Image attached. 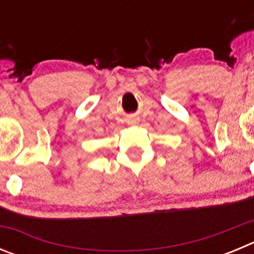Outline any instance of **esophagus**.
I'll use <instances>...</instances> for the list:
<instances>
[{
	"instance_id": "esophagus-1",
	"label": "esophagus",
	"mask_w": 254,
	"mask_h": 254,
	"mask_svg": "<svg viewBox=\"0 0 254 254\" xmlns=\"http://www.w3.org/2000/svg\"><path fill=\"white\" fill-rule=\"evenodd\" d=\"M133 122H134V121H133Z\"/></svg>"
}]
</instances>
